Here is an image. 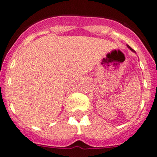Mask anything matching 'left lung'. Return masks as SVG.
Here are the masks:
<instances>
[{
    "label": "left lung",
    "mask_w": 157,
    "mask_h": 157,
    "mask_svg": "<svg viewBox=\"0 0 157 157\" xmlns=\"http://www.w3.org/2000/svg\"><path fill=\"white\" fill-rule=\"evenodd\" d=\"M127 47H128V48H130V50H131V51H133V52H134V49H133V48H130V46H129V45H127Z\"/></svg>",
    "instance_id": "obj_1"
}]
</instances>
